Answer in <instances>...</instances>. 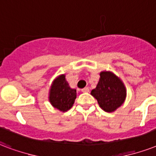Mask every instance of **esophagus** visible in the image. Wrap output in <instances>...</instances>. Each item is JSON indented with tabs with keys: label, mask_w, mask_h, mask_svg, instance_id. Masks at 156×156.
Listing matches in <instances>:
<instances>
[{
	"label": "esophagus",
	"mask_w": 156,
	"mask_h": 156,
	"mask_svg": "<svg viewBox=\"0 0 156 156\" xmlns=\"http://www.w3.org/2000/svg\"><path fill=\"white\" fill-rule=\"evenodd\" d=\"M82 91L85 92V93H87V92H89V88L88 87H84L83 89H82Z\"/></svg>",
	"instance_id": "esophagus-1"
}]
</instances>
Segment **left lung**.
<instances>
[{
    "label": "left lung",
    "mask_w": 156,
    "mask_h": 156,
    "mask_svg": "<svg viewBox=\"0 0 156 156\" xmlns=\"http://www.w3.org/2000/svg\"><path fill=\"white\" fill-rule=\"evenodd\" d=\"M91 95L97 100L99 106L105 112H114L124 103L127 89L123 81L111 71H101L97 87Z\"/></svg>",
    "instance_id": "left-lung-1"
}]
</instances>
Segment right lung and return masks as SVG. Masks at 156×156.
<instances>
[{"mask_svg": "<svg viewBox=\"0 0 156 156\" xmlns=\"http://www.w3.org/2000/svg\"><path fill=\"white\" fill-rule=\"evenodd\" d=\"M76 97V89L70 87L65 74H60L55 78L50 87L48 97L52 106L59 111L66 112L73 106Z\"/></svg>", "mask_w": 156, "mask_h": 156, "instance_id": "add662e5", "label": "right lung"}]
</instances>
